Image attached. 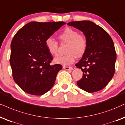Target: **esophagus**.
Instances as JSON below:
<instances>
[{"mask_svg": "<svg viewBox=\"0 0 125 125\" xmlns=\"http://www.w3.org/2000/svg\"><path fill=\"white\" fill-rule=\"evenodd\" d=\"M63 69H66V70H72L73 68L71 66H63Z\"/></svg>", "mask_w": 125, "mask_h": 125, "instance_id": "obj_1", "label": "esophagus"}]
</instances>
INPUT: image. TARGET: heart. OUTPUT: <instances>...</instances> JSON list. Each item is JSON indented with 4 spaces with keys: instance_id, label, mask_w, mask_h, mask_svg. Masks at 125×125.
<instances>
[{
    "instance_id": "heart-1",
    "label": "heart",
    "mask_w": 125,
    "mask_h": 125,
    "mask_svg": "<svg viewBox=\"0 0 125 125\" xmlns=\"http://www.w3.org/2000/svg\"><path fill=\"white\" fill-rule=\"evenodd\" d=\"M63 42L68 43L66 52L64 56H59L54 59V62L57 64L70 65L75 60L76 56L80 57L84 54L87 47V41L84 35L78 34L76 30L67 27L59 35ZM45 45L50 54L56 56L58 54L59 44L56 40L49 37L45 41Z\"/></svg>"
}]
</instances>
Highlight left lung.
<instances>
[{
	"label": "left lung",
	"instance_id": "1",
	"mask_svg": "<svg viewBox=\"0 0 125 125\" xmlns=\"http://www.w3.org/2000/svg\"><path fill=\"white\" fill-rule=\"evenodd\" d=\"M67 25L83 32L87 41L86 51L75 65L83 72L77 85L90 93L102 90L115 72L116 54L112 38L104 29L91 21H75Z\"/></svg>",
	"mask_w": 125,
	"mask_h": 125
}]
</instances>
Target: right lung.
<instances>
[{
	"instance_id": "1",
	"label": "right lung",
	"mask_w": 125,
	"mask_h": 125,
	"mask_svg": "<svg viewBox=\"0 0 125 125\" xmlns=\"http://www.w3.org/2000/svg\"><path fill=\"white\" fill-rule=\"evenodd\" d=\"M64 22H31L18 31L11 43L10 62L12 77L29 94L42 95L52 88L62 68L51 64L53 57L45 41L65 25Z\"/></svg>"
}]
</instances>
